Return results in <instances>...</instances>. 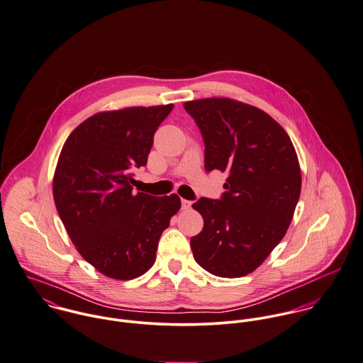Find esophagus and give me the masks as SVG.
Instances as JSON below:
<instances>
[{
	"label": "esophagus",
	"instance_id": "34e87169",
	"mask_svg": "<svg viewBox=\"0 0 363 363\" xmlns=\"http://www.w3.org/2000/svg\"><path fill=\"white\" fill-rule=\"evenodd\" d=\"M181 204H182V208H184V210H188V208L191 207V201H186V199H182Z\"/></svg>",
	"mask_w": 363,
	"mask_h": 363
}]
</instances>
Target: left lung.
Masks as SVG:
<instances>
[{
  "mask_svg": "<svg viewBox=\"0 0 363 363\" xmlns=\"http://www.w3.org/2000/svg\"><path fill=\"white\" fill-rule=\"evenodd\" d=\"M204 140V169L227 172L220 201L192 204L203 217L191 238L206 272L225 279L255 272L280 243L301 195V168L281 125L263 110L227 97L184 103Z\"/></svg>",
  "mask_w": 363,
  "mask_h": 363,
  "instance_id": "8db88e82",
  "label": "left lung"
}]
</instances>
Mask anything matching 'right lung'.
<instances>
[{
  "label": "right lung",
  "instance_id": "1",
  "mask_svg": "<svg viewBox=\"0 0 363 363\" xmlns=\"http://www.w3.org/2000/svg\"><path fill=\"white\" fill-rule=\"evenodd\" d=\"M174 104L101 111L65 140L52 179L60 218L82 257L114 280H132L156 262L157 245L181 208L172 194H133L153 136Z\"/></svg>",
  "mask_w": 363,
  "mask_h": 363
}]
</instances>
